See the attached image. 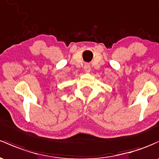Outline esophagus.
Listing matches in <instances>:
<instances>
[{"instance_id":"obj_1","label":"esophagus","mask_w":159,"mask_h":159,"mask_svg":"<svg viewBox=\"0 0 159 159\" xmlns=\"http://www.w3.org/2000/svg\"><path fill=\"white\" fill-rule=\"evenodd\" d=\"M84 71L86 73H90L91 72V66H90L89 64H85L84 67Z\"/></svg>"}]
</instances>
